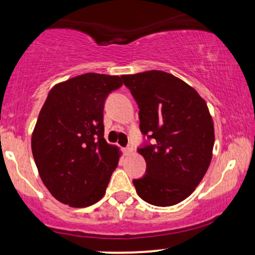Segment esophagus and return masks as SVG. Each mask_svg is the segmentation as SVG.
Segmentation results:
<instances>
[{
	"label": "esophagus",
	"instance_id": "esophagus-1",
	"mask_svg": "<svg viewBox=\"0 0 255 255\" xmlns=\"http://www.w3.org/2000/svg\"><path fill=\"white\" fill-rule=\"evenodd\" d=\"M125 151H126V153H127V154H130L131 152L134 151V147H133V145H131V144H128V145H127V147L125 148Z\"/></svg>",
	"mask_w": 255,
	"mask_h": 255
}]
</instances>
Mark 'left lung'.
I'll use <instances>...</instances> for the list:
<instances>
[{"label": "left lung", "mask_w": 255, "mask_h": 255, "mask_svg": "<svg viewBox=\"0 0 255 255\" xmlns=\"http://www.w3.org/2000/svg\"><path fill=\"white\" fill-rule=\"evenodd\" d=\"M139 107L140 130L153 144L137 150L146 174L133 180L137 195L154 206L188 198L209 169L215 129L206 102L183 80L162 71L122 75Z\"/></svg>", "instance_id": "1"}]
</instances>
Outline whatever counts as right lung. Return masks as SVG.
I'll list each match as a JSON object with an SVG mask.
<instances>
[{
  "label": "right lung",
  "mask_w": 255,
  "mask_h": 255,
  "mask_svg": "<svg viewBox=\"0 0 255 255\" xmlns=\"http://www.w3.org/2000/svg\"><path fill=\"white\" fill-rule=\"evenodd\" d=\"M122 84L118 75L86 73L49 92L31 147L43 183L61 203L87 207L103 198L120 158L104 139V103Z\"/></svg>",
  "instance_id": "1"
}]
</instances>
